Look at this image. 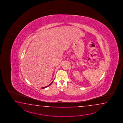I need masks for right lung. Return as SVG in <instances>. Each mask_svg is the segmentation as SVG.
Masks as SVG:
<instances>
[{
    "instance_id": "obj_1",
    "label": "right lung",
    "mask_w": 123,
    "mask_h": 123,
    "mask_svg": "<svg viewBox=\"0 0 123 123\" xmlns=\"http://www.w3.org/2000/svg\"><path fill=\"white\" fill-rule=\"evenodd\" d=\"M53 82V81H52V82H51V83H50V84L49 85H48V86H45V87H42V89H43V88H46V87H47V86H50V85Z\"/></svg>"
}]
</instances>
